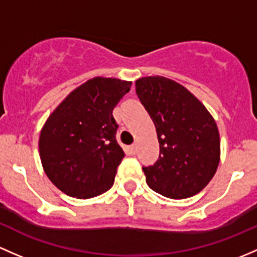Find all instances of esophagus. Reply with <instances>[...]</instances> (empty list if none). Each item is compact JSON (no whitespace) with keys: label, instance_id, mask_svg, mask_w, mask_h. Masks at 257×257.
Segmentation results:
<instances>
[{"label":"esophagus","instance_id":"obj_1","mask_svg":"<svg viewBox=\"0 0 257 257\" xmlns=\"http://www.w3.org/2000/svg\"><path fill=\"white\" fill-rule=\"evenodd\" d=\"M129 150H131L132 155H136V154H137V145L133 144L131 148H129Z\"/></svg>","mask_w":257,"mask_h":257}]
</instances>
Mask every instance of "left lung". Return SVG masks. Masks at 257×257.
I'll use <instances>...</instances> for the list:
<instances>
[{"label": "left lung", "instance_id": "left-lung-1", "mask_svg": "<svg viewBox=\"0 0 257 257\" xmlns=\"http://www.w3.org/2000/svg\"><path fill=\"white\" fill-rule=\"evenodd\" d=\"M140 102L155 124L160 155L143 167L148 186L167 198L183 199L201 192L220 160V139L207 108L176 81L163 76L136 81Z\"/></svg>", "mask_w": 257, "mask_h": 257}]
</instances>
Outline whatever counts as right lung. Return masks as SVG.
<instances>
[{
  "mask_svg": "<svg viewBox=\"0 0 257 257\" xmlns=\"http://www.w3.org/2000/svg\"><path fill=\"white\" fill-rule=\"evenodd\" d=\"M131 81L94 77L75 88L49 115L39 138V155L49 180L80 199L109 190L124 151L115 139L113 109Z\"/></svg>",
  "mask_w": 257,
  "mask_h": 257,
  "instance_id": "1",
  "label": "right lung"
}]
</instances>
